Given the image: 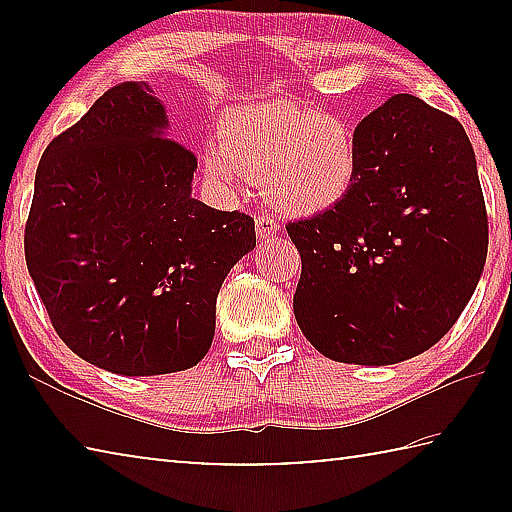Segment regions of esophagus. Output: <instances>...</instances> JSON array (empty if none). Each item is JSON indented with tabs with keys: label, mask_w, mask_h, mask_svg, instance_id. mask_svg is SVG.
Here are the masks:
<instances>
[{
	"label": "esophagus",
	"mask_w": 512,
	"mask_h": 512,
	"mask_svg": "<svg viewBox=\"0 0 512 512\" xmlns=\"http://www.w3.org/2000/svg\"><path fill=\"white\" fill-rule=\"evenodd\" d=\"M255 230H257L259 241H268V239H273L277 232H280V223H277V219H273L271 214H262V216H257Z\"/></svg>",
	"instance_id": "esophagus-1"
}]
</instances>
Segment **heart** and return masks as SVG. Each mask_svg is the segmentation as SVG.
<instances>
[{
  "label": "heart",
  "instance_id": "obj_1",
  "mask_svg": "<svg viewBox=\"0 0 512 512\" xmlns=\"http://www.w3.org/2000/svg\"><path fill=\"white\" fill-rule=\"evenodd\" d=\"M219 140L205 149L207 173L223 185H235L241 173L262 180L268 201L291 216L334 210L359 178V144L348 121L296 101L228 110Z\"/></svg>",
  "mask_w": 512,
  "mask_h": 512
}]
</instances>
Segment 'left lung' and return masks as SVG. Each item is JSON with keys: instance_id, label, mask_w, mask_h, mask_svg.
Masks as SVG:
<instances>
[{"instance_id": "left-lung-1", "label": "left lung", "mask_w": 512, "mask_h": 512, "mask_svg": "<svg viewBox=\"0 0 512 512\" xmlns=\"http://www.w3.org/2000/svg\"><path fill=\"white\" fill-rule=\"evenodd\" d=\"M361 169L334 210L287 225L302 334L327 359L391 366L436 345L488 255L474 149L454 117L391 94L354 128Z\"/></svg>"}]
</instances>
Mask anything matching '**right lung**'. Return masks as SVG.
Instances as JSON below:
<instances>
[{
  "label": "right lung",
  "instance_id": "1",
  "mask_svg": "<svg viewBox=\"0 0 512 512\" xmlns=\"http://www.w3.org/2000/svg\"><path fill=\"white\" fill-rule=\"evenodd\" d=\"M196 155L144 81L110 88L42 153L24 255L51 325L115 375L196 366L255 221L192 196Z\"/></svg>",
  "mask_w": 512,
  "mask_h": 512
}]
</instances>
